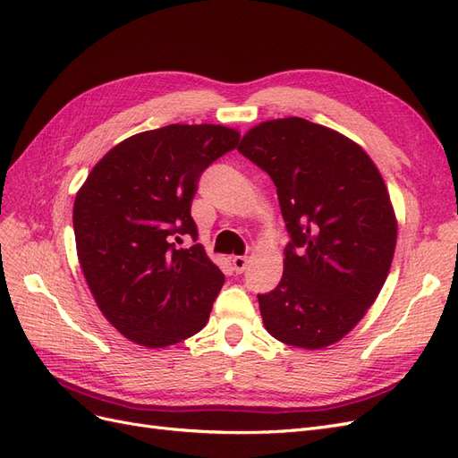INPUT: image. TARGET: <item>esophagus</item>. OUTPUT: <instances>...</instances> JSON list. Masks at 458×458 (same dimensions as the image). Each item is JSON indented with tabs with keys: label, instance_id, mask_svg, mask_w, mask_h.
Here are the masks:
<instances>
[{
	"label": "esophagus",
	"instance_id": "34e87169",
	"mask_svg": "<svg viewBox=\"0 0 458 458\" xmlns=\"http://www.w3.org/2000/svg\"><path fill=\"white\" fill-rule=\"evenodd\" d=\"M231 261H233V269L237 271V273H242L246 269V266H248V258L246 256H234Z\"/></svg>",
	"mask_w": 458,
	"mask_h": 458
}]
</instances>
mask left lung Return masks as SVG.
Masks as SVG:
<instances>
[{
    "instance_id": "left-lung-1",
    "label": "left lung",
    "mask_w": 458,
    "mask_h": 458,
    "mask_svg": "<svg viewBox=\"0 0 458 458\" xmlns=\"http://www.w3.org/2000/svg\"><path fill=\"white\" fill-rule=\"evenodd\" d=\"M239 152L273 179L290 234L281 283L258 294L263 325L288 345L327 348L390 271L397 224L384 179L357 143L296 116L261 122Z\"/></svg>"
}]
</instances>
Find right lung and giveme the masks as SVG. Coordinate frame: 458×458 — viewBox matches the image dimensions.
<instances>
[{
	"label": "right lung",
	"mask_w": 458,
	"mask_h": 458,
	"mask_svg": "<svg viewBox=\"0 0 458 458\" xmlns=\"http://www.w3.org/2000/svg\"><path fill=\"white\" fill-rule=\"evenodd\" d=\"M239 143L214 123H172L128 137L97 162L74 200L81 271L108 323L145 348L182 342L208 323L225 283L191 216L202 172Z\"/></svg>",
	"instance_id": "right-lung-1"
}]
</instances>
